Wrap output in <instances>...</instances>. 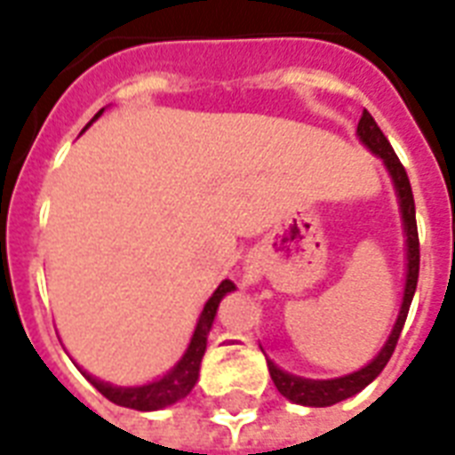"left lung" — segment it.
<instances>
[{"instance_id":"left-lung-1","label":"left lung","mask_w":455,"mask_h":455,"mask_svg":"<svg viewBox=\"0 0 455 455\" xmlns=\"http://www.w3.org/2000/svg\"><path fill=\"white\" fill-rule=\"evenodd\" d=\"M356 134L363 144L375 153V156L382 157V163L392 174V181H395L396 198H399V210H402L403 220V231H406V250H409V267H406V288H403V302L402 309H399V316H396V323L389 332V339L385 342V347L380 349V354L375 356L368 366H363L356 373H349L345 378H335V380H307V378H298V375H291L281 371L278 366H274L271 361H267L269 366V375L276 389L285 399H291L295 403H302V406H332V403L345 402L349 396H354L356 392L366 387L368 382H373L380 371L387 366L389 356L395 352L396 339L402 335V328L406 323V316H409L411 299H413V292H416L418 285V271H420V243H418V224H416V203H413V191H411L409 174L403 170L402 160L396 157L395 148L389 146L387 137L382 134V130L378 127V123L373 120V116L363 110V116L359 120V127H356Z\"/></svg>"}]
</instances>
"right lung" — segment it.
I'll return each instance as SVG.
<instances>
[{
    "label": "right lung",
    "mask_w": 455,
    "mask_h": 455,
    "mask_svg": "<svg viewBox=\"0 0 455 455\" xmlns=\"http://www.w3.org/2000/svg\"><path fill=\"white\" fill-rule=\"evenodd\" d=\"M101 113L103 110H99L96 117L101 116ZM234 288L235 285L231 283V281H221L220 288L212 292V298L205 302V309L200 314L198 325H196V332H193L191 345H188L186 354L181 356V361H179L177 366L172 368L167 375H163L160 380L151 382V385H144V387H113L108 382L96 380V378L84 373L87 375V380L92 382L108 402L117 403V406H127V409L157 411L164 409V406H170V403L179 402V399H184V396L193 389L196 380H198L200 361H203V354H205L207 347V332H210L214 316H217V307H220L221 298H224L227 292L234 291Z\"/></svg>",
    "instance_id": "right-lung-1"
}]
</instances>
